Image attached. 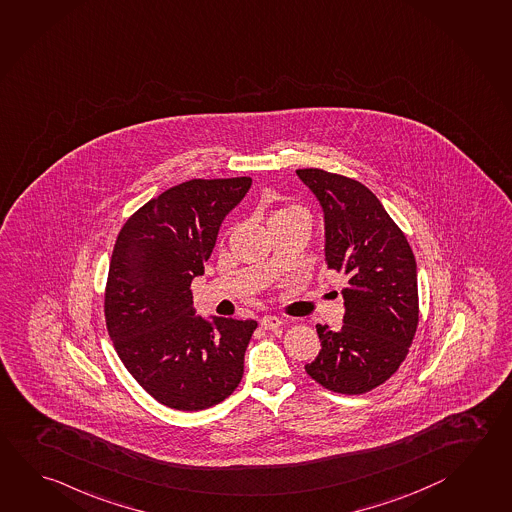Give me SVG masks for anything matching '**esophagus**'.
<instances>
[{
    "instance_id": "1",
    "label": "esophagus",
    "mask_w": 512,
    "mask_h": 512,
    "mask_svg": "<svg viewBox=\"0 0 512 512\" xmlns=\"http://www.w3.org/2000/svg\"><path fill=\"white\" fill-rule=\"evenodd\" d=\"M261 328H265V330H276L281 326V319L276 316H263L260 319Z\"/></svg>"
}]
</instances>
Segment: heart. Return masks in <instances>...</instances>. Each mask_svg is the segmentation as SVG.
<instances>
[{
	"label": "heart",
	"mask_w": 512,
	"mask_h": 512,
	"mask_svg": "<svg viewBox=\"0 0 512 512\" xmlns=\"http://www.w3.org/2000/svg\"><path fill=\"white\" fill-rule=\"evenodd\" d=\"M298 214H307L305 209H301L299 205L285 204L276 207L269 216V223L281 222V220H287L292 216H298Z\"/></svg>",
	"instance_id": "obj_1"
}]
</instances>
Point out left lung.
<instances>
[{"instance_id": "left-lung-1", "label": "left lung", "mask_w": 512, "mask_h": 512, "mask_svg": "<svg viewBox=\"0 0 512 512\" xmlns=\"http://www.w3.org/2000/svg\"><path fill=\"white\" fill-rule=\"evenodd\" d=\"M325 213L326 269L346 278L344 325H317L321 352L305 364L326 390L361 395L399 370L419 325L417 263L379 198L354 178L298 169Z\"/></svg>"}]
</instances>
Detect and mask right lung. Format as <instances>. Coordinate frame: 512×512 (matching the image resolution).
Segmentation results:
<instances>
[{
    "label": "right lung",
    "instance_id": "obj_1",
    "mask_svg": "<svg viewBox=\"0 0 512 512\" xmlns=\"http://www.w3.org/2000/svg\"><path fill=\"white\" fill-rule=\"evenodd\" d=\"M251 184V177L178 184L131 214L117 236L106 328L126 370L168 408H211L242 381L258 323L196 316L191 281L204 274L223 218Z\"/></svg>",
    "mask_w": 512,
    "mask_h": 512
}]
</instances>
